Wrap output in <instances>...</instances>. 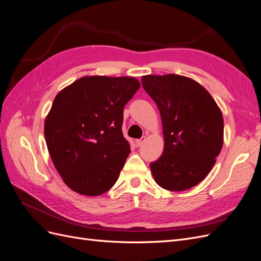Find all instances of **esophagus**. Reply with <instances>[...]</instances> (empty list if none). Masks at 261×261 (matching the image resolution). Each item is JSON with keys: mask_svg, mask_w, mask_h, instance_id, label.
<instances>
[{"mask_svg": "<svg viewBox=\"0 0 261 261\" xmlns=\"http://www.w3.org/2000/svg\"><path fill=\"white\" fill-rule=\"evenodd\" d=\"M145 140H146V137H142L141 139L136 140V145H137L138 147H140V146L143 144V142H144Z\"/></svg>", "mask_w": 261, "mask_h": 261, "instance_id": "1", "label": "esophagus"}]
</instances>
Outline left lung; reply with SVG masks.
<instances>
[{
	"label": "left lung",
	"instance_id": "1",
	"mask_svg": "<svg viewBox=\"0 0 261 261\" xmlns=\"http://www.w3.org/2000/svg\"><path fill=\"white\" fill-rule=\"evenodd\" d=\"M162 117L164 153L149 167L159 187L184 191L212 170L223 144V117L208 91L179 74L142 77Z\"/></svg>",
	"mask_w": 261,
	"mask_h": 261
}]
</instances>
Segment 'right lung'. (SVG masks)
Segmentation results:
<instances>
[{
    "label": "right lung",
    "mask_w": 261,
    "mask_h": 261,
    "mask_svg": "<svg viewBox=\"0 0 261 261\" xmlns=\"http://www.w3.org/2000/svg\"><path fill=\"white\" fill-rule=\"evenodd\" d=\"M140 89L133 77L87 75L55 96L44 123L49 156L69 189L98 196L118 176L130 145L123 138V107Z\"/></svg>",
    "instance_id": "add662e5"
}]
</instances>
